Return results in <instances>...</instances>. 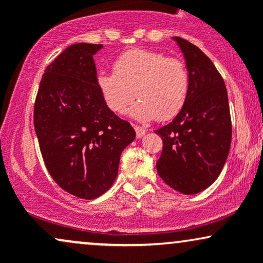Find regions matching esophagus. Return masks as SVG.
<instances>
[{
	"label": "esophagus",
	"instance_id": "1",
	"mask_svg": "<svg viewBox=\"0 0 263 263\" xmlns=\"http://www.w3.org/2000/svg\"><path fill=\"white\" fill-rule=\"evenodd\" d=\"M134 128H135V131H136V136H137L138 138L143 137V136L146 135V132H147L146 128L141 127V126H138V125H134Z\"/></svg>",
	"mask_w": 263,
	"mask_h": 263
}]
</instances>
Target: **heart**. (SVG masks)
I'll list each match as a JSON object with an SVG mask.
<instances>
[{
    "mask_svg": "<svg viewBox=\"0 0 263 263\" xmlns=\"http://www.w3.org/2000/svg\"><path fill=\"white\" fill-rule=\"evenodd\" d=\"M105 101L111 110L123 114L136 98L132 115L141 121L173 119L189 93L190 78L180 59L156 50L131 49L114 63V73L98 78Z\"/></svg>",
    "mask_w": 263,
    "mask_h": 263,
    "instance_id": "obj_1",
    "label": "heart"
}]
</instances>
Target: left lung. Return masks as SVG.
I'll return each mask as SVG.
<instances>
[{"mask_svg": "<svg viewBox=\"0 0 263 263\" xmlns=\"http://www.w3.org/2000/svg\"><path fill=\"white\" fill-rule=\"evenodd\" d=\"M185 58L190 86L176 119L156 129L163 149L157 173L183 194H195L219 177L231 144V116L225 83L197 45L174 37Z\"/></svg>", "mask_w": 263, "mask_h": 263, "instance_id": "8db88e82", "label": "left lung"}]
</instances>
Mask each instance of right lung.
Listing matches in <instances>:
<instances>
[{"label":"right lung","instance_id":"1","mask_svg":"<svg viewBox=\"0 0 263 263\" xmlns=\"http://www.w3.org/2000/svg\"><path fill=\"white\" fill-rule=\"evenodd\" d=\"M101 44L68 47L45 68L34 102V129L48 172L75 197L111 188L121 152L135 140L127 121L107 107L92 55Z\"/></svg>","mask_w":263,"mask_h":263}]
</instances>
